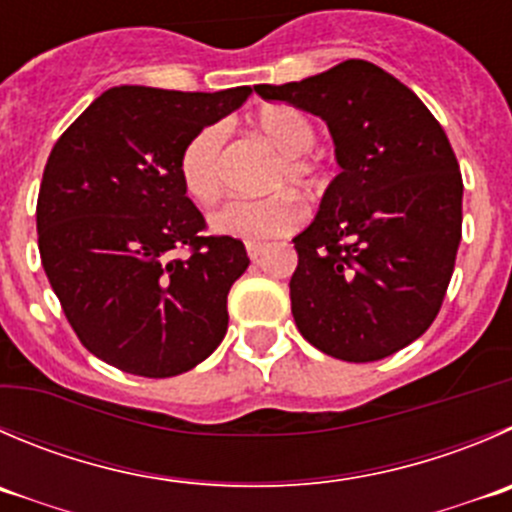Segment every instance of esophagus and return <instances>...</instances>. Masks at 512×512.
Instances as JSON below:
<instances>
[{
  "mask_svg": "<svg viewBox=\"0 0 512 512\" xmlns=\"http://www.w3.org/2000/svg\"><path fill=\"white\" fill-rule=\"evenodd\" d=\"M262 250H265V247H262V245H257V242H247V257H250L252 262H255L257 257L262 255Z\"/></svg>",
  "mask_w": 512,
  "mask_h": 512,
  "instance_id": "34e87169",
  "label": "esophagus"
}]
</instances>
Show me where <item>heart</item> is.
I'll return each instance as SVG.
<instances>
[{
    "label": "heart",
    "mask_w": 512,
    "mask_h": 512,
    "mask_svg": "<svg viewBox=\"0 0 512 512\" xmlns=\"http://www.w3.org/2000/svg\"><path fill=\"white\" fill-rule=\"evenodd\" d=\"M255 127L277 152L267 190H277L267 197L225 202L210 215V227L217 235L235 237L242 242H267L295 232L305 222V205L292 190L312 195L322 185V162L312 157L317 140L315 122L292 104H265L255 114ZM230 135L227 122H210L185 142L177 160L182 190L195 202L210 205L222 192V165H225V142Z\"/></svg>",
    "instance_id": "1"
}]
</instances>
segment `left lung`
Listing matches in <instances>:
<instances>
[{"instance_id": "left-lung-1", "label": "left lung", "mask_w": 512, "mask_h": 512, "mask_svg": "<svg viewBox=\"0 0 512 512\" xmlns=\"http://www.w3.org/2000/svg\"><path fill=\"white\" fill-rule=\"evenodd\" d=\"M255 92L325 119L342 167L315 222L292 240L297 330L347 362L403 350L438 317L463 237L448 135L413 89L365 59Z\"/></svg>"}]
</instances>
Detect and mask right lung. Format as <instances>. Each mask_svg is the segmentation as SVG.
Instances as JSON below:
<instances>
[{
  "mask_svg": "<svg viewBox=\"0 0 512 512\" xmlns=\"http://www.w3.org/2000/svg\"><path fill=\"white\" fill-rule=\"evenodd\" d=\"M250 94L112 87L49 152L37 197L42 267L79 342L117 370L180 375L225 337L227 295L250 257L235 237L205 235L177 160Z\"/></svg>",
  "mask_w": 512,
  "mask_h": 512,
  "instance_id": "right-lung-1",
  "label": "right lung"
}]
</instances>
